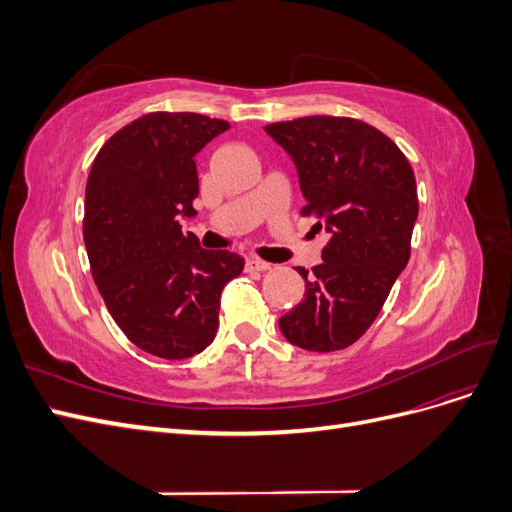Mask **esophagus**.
<instances>
[{"mask_svg": "<svg viewBox=\"0 0 512 512\" xmlns=\"http://www.w3.org/2000/svg\"><path fill=\"white\" fill-rule=\"evenodd\" d=\"M273 265L271 262H265V260H260V258H247V262H245V269L247 271H269Z\"/></svg>", "mask_w": 512, "mask_h": 512, "instance_id": "obj_1", "label": "esophagus"}]
</instances>
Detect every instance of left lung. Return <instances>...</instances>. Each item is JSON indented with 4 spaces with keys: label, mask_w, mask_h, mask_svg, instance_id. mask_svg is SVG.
Wrapping results in <instances>:
<instances>
[{
    "label": "left lung",
    "mask_w": 512,
    "mask_h": 512,
    "mask_svg": "<svg viewBox=\"0 0 512 512\" xmlns=\"http://www.w3.org/2000/svg\"><path fill=\"white\" fill-rule=\"evenodd\" d=\"M265 132L297 166L301 213L331 237L312 273L297 267L305 299L280 318V329L303 350H344L371 327L410 260L418 215L412 166L389 136L359 119L312 115Z\"/></svg>",
    "instance_id": "8db88e82"
}]
</instances>
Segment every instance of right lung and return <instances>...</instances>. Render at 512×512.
<instances>
[{
  "label": "right lung",
  "mask_w": 512,
  "mask_h": 512,
  "mask_svg": "<svg viewBox=\"0 0 512 512\" xmlns=\"http://www.w3.org/2000/svg\"><path fill=\"white\" fill-rule=\"evenodd\" d=\"M228 128L198 113H149L108 138L89 170L91 275L117 327L160 359H190L213 342L222 290L245 265L203 250L179 224L196 215V153Z\"/></svg>",
  "instance_id": "add662e5"
}]
</instances>
